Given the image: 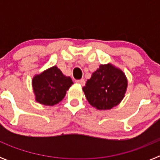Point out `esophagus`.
<instances>
[{"instance_id": "34e87169", "label": "esophagus", "mask_w": 160, "mask_h": 160, "mask_svg": "<svg viewBox=\"0 0 160 160\" xmlns=\"http://www.w3.org/2000/svg\"><path fill=\"white\" fill-rule=\"evenodd\" d=\"M75 82L78 83V84H79V85H81V86H84L85 80L84 79H79V80H76Z\"/></svg>"}]
</instances>
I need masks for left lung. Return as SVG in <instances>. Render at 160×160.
<instances>
[{"mask_svg": "<svg viewBox=\"0 0 160 160\" xmlns=\"http://www.w3.org/2000/svg\"><path fill=\"white\" fill-rule=\"evenodd\" d=\"M128 79L122 70L111 64L99 66L82 90L89 103L98 110H111L125 95Z\"/></svg>", "mask_w": 160, "mask_h": 160, "instance_id": "8db88e82", "label": "left lung"}]
</instances>
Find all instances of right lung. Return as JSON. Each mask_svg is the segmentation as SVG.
Listing matches in <instances>:
<instances>
[{"label": "right lung", "instance_id": "1", "mask_svg": "<svg viewBox=\"0 0 160 160\" xmlns=\"http://www.w3.org/2000/svg\"><path fill=\"white\" fill-rule=\"evenodd\" d=\"M72 84V79L55 66L35 75L32 80L35 99L46 106H53L62 101Z\"/></svg>", "mask_w": 160, "mask_h": 160}]
</instances>
